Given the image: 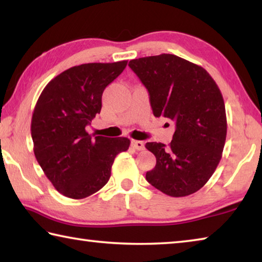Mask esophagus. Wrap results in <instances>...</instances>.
I'll return each mask as SVG.
<instances>
[{"label": "esophagus", "mask_w": 262, "mask_h": 262, "mask_svg": "<svg viewBox=\"0 0 262 262\" xmlns=\"http://www.w3.org/2000/svg\"><path fill=\"white\" fill-rule=\"evenodd\" d=\"M132 147L134 149H137V150H142V149H144V142L132 140Z\"/></svg>", "instance_id": "34e87169"}]
</instances>
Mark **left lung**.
Returning <instances> with one entry per match:
<instances>
[{
    "mask_svg": "<svg viewBox=\"0 0 262 262\" xmlns=\"http://www.w3.org/2000/svg\"><path fill=\"white\" fill-rule=\"evenodd\" d=\"M128 66L147 88L155 117L176 123L170 144H145L156 157L145 179L170 196L198 192L219 165L227 137L219 86L206 69L173 54L140 57Z\"/></svg>",
    "mask_w": 262,
    "mask_h": 262,
    "instance_id": "1",
    "label": "left lung"
}]
</instances>
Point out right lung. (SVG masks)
Segmentation results:
<instances>
[{
	"mask_svg": "<svg viewBox=\"0 0 262 262\" xmlns=\"http://www.w3.org/2000/svg\"><path fill=\"white\" fill-rule=\"evenodd\" d=\"M126 66L127 61L75 66L53 78L39 97L31 121L34 156L64 196L98 192L107 184L114 158L129 148L127 137H92L86 132L100 113L105 88Z\"/></svg>",
	"mask_w": 262,
	"mask_h": 262,
	"instance_id": "obj_1",
	"label": "right lung"
}]
</instances>
